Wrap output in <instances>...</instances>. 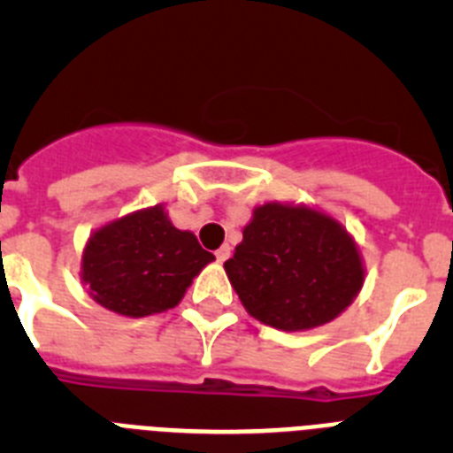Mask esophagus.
<instances>
[{
    "label": "esophagus",
    "instance_id": "esophagus-1",
    "mask_svg": "<svg viewBox=\"0 0 453 453\" xmlns=\"http://www.w3.org/2000/svg\"><path fill=\"white\" fill-rule=\"evenodd\" d=\"M229 256H231V247L229 245H224L219 247L218 251H215V258H218V263H224V261H229Z\"/></svg>",
    "mask_w": 453,
    "mask_h": 453
}]
</instances>
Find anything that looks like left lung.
<instances>
[{"label":"left lung","instance_id":"8db88e82","mask_svg":"<svg viewBox=\"0 0 453 453\" xmlns=\"http://www.w3.org/2000/svg\"><path fill=\"white\" fill-rule=\"evenodd\" d=\"M224 270L247 313L281 331L335 319L365 276L342 224L313 208L276 202L256 208Z\"/></svg>","mask_w":453,"mask_h":453}]
</instances>
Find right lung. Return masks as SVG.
I'll use <instances>...</instances> for the list:
<instances>
[{"label": "right lung", "mask_w": 453, "mask_h": 453, "mask_svg": "<svg viewBox=\"0 0 453 453\" xmlns=\"http://www.w3.org/2000/svg\"><path fill=\"white\" fill-rule=\"evenodd\" d=\"M215 256L195 234L179 231L163 206L145 208L97 229L83 250L81 279L92 299L127 318L174 308Z\"/></svg>", "instance_id": "add662e5"}]
</instances>
